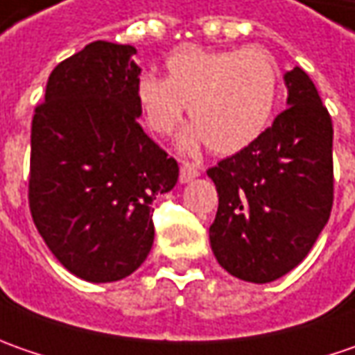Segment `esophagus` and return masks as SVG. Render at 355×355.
Masks as SVG:
<instances>
[{
  "mask_svg": "<svg viewBox=\"0 0 355 355\" xmlns=\"http://www.w3.org/2000/svg\"><path fill=\"white\" fill-rule=\"evenodd\" d=\"M198 175L199 170L196 164H191V162H182V168H180V180H182V184L193 180V178H198Z\"/></svg>",
  "mask_w": 355,
  "mask_h": 355,
  "instance_id": "1",
  "label": "esophagus"
}]
</instances>
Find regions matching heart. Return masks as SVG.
Masks as SVG:
<instances>
[{
    "label": "heart",
    "instance_id": "heart-1",
    "mask_svg": "<svg viewBox=\"0 0 355 355\" xmlns=\"http://www.w3.org/2000/svg\"><path fill=\"white\" fill-rule=\"evenodd\" d=\"M166 78L142 75L136 101L148 128L168 136L184 120V148L209 144L217 154L251 146L270 124L280 92V67L265 47L178 49L166 61Z\"/></svg>",
    "mask_w": 355,
    "mask_h": 355
}]
</instances>
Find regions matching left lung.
Returning <instances> with one entry per match:
<instances>
[{"mask_svg":"<svg viewBox=\"0 0 355 355\" xmlns=\"http://www.w3.org/2000/svg\"><path fill=\"white\" fill-rule=\"evenodd\" d=\"M288 108L207 170L219 196L209 241L229 275L265 284L300 265L334 203L332 116L308 75H284Z\"/></svg>","mask_w":355,"mask_h":355,"instance_id":"left-lung-1","label":"left lung"}]
</instances>
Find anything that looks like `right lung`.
<instances>
[{"label":"right lung","instance_id":"1","mask_svg":"<svg viewBox=\"0 0 355 355\" xmlns=\"http://www.w3.org/2000/svg\"><path fill=\"white\" fill-rule=\"evenodd\" d=\"M136 49L94 41L61 61L31 122L29 209L69 272L89 282L132 275L154 243L152 201L178 162L138 124Z\"/></svg>","mask_w":355,"mask_h":355}]
</instances>
